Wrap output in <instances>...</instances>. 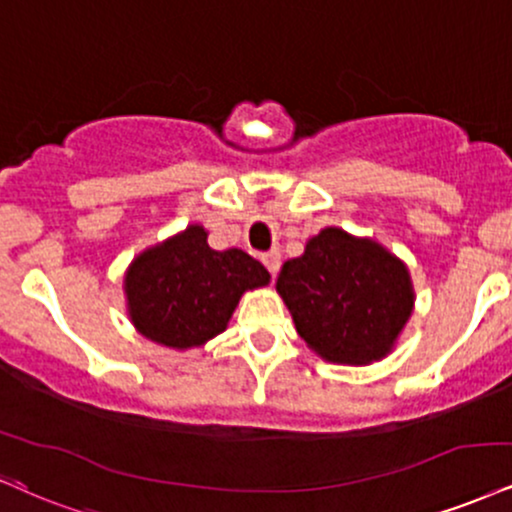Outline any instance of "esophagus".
<instances>
[{
    "instance_id": "obj_1",
    "label": "esophagus",
    "mask_w": 512,
    "mask_h": 512,
    "mask_svg": "<svg viewBox=\"0 0 512 512\" xmlns=\"http://www.w3.org/2000/svg\"><path fill=\"white\" fill-rule=\"evenodd\" d=\"M262 262H264V267L269 269V274H272V279H276V274H279V267H281V255H279V252H276V250L264 252Z\"/></svg>"
}]
</instances>
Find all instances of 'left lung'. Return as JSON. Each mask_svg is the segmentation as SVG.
<instances>
[{
    "instance_id": "8db88e82",
    "label": "left lung",
    "mask_w": 512,
    "mask_h": 512,
    "mask_svg": "<svg viewBox=\"0 0 512 512\" xmlns=\"http://www.w3.org/2000/svg\"><path fill=\"white\" fill-rule=\"evenodd\" d=\"M276 291L307 348L336 365L384 360L415 307L405 262L338 226H326L303 255L283 262Z\"/></svg>"
}]
</instances>
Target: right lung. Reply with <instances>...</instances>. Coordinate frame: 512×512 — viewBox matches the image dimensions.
<instances>
[{
	"mask_svg": "<svg viewBox=\"0 0 512 512\" xmlns=\"http://www.w3.org/2000/svg\"><path fill=\"white\" fill-rule=\"evenodd\" d=\"M207 236L205 226L190 224L128 264L126 312L147 341L174 350L205 346L226 331L243 293L272 279L248 252L212 250Z\"/></svg>",
	"mask_w": 512,
	"mask_h": 512,
	"instance_id": "add662e5",
	"label": "right lung"
}]
</instances>
